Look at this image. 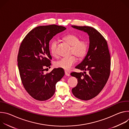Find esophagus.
<instances>
[{
  "instance_id": "obj_1",
  "label": "esophagus",
  "mask_w": 129,
  "mask_h": 129,
  "mask_svg": "<svg viewBox=\"0 0 129 129\" xmlns=\"http://www.w3.org/2000/svg\"><path fill=\"white\" fill-rule=\"evenodd\" d=\"M65 75L66 76H70V74L69 73H68L66 71H65Z\"/></svg>"
}]
</instances>
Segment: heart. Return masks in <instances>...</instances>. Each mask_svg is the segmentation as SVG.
I'll list each match as a JSON object with an SVG mask.
<instances>
[{"mask_svg":"<svg viewBox=\"0 0 129 129\" xmlns=\"http://www.w3.org/2000/svg\"><path fill=\"white\" fill-rule=\"evenodd\" d=\"M63 40L67 42L71 46V54H74L79 59H81L85 57L87 53L88 44L84 40H80L79 36L73 34H68L63 37ZM58 42L57 41H53L50 45V51L53 57H56L58 54ZM77 62V59L75 56H71L68 58H63L55 62L54 66L56 68H61L68 71Z\"/></svg>","mask_w":129,"mask_h":129,"instance_id":"1","label":"heart"}]
</instances>
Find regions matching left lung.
<instances>
[{
  "mask_svg": "<svg viewBox=\"0 0 129 129\" xmlns=\"http://www.w3.org/2000/svg\"><path fill=\"white\" fill-rule=\"evenodd\" d=\"M89 36V47L83 61L76 68L83 72H73L71 76L78 79V84L72 92L77 98L87 101L97 96L105 86L110 73L111 59L107 42L93 27L72 25Z\"/></svg>",
  "mask_w": 129,
  "mask_h": 129,
  "instance_id": "left-lung-1",
  "label": "left lung"
}]
</instances>
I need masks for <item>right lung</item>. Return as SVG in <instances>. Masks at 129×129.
<instances>
[{
	"instance_id": "1",
	"label": "right lung",
	"mask_w": 129,
	"mask_h": 129,
	"mask_svg": "<svg viewBox=\"0 0 129 129\" xmlns=\"http://www.w3.org/2000/svg\"><path fill=\"white\" fill-rule=\"evenodd\" d=\"M66 29L55 24L37 26L26 35L20 44L17 62L21 80L27 93L36 100L51 98L56 84L64 76L60 68H54L46 75L43 71L45 67L51 65L50 40Z\"/></svg>"
}]
</instances>
